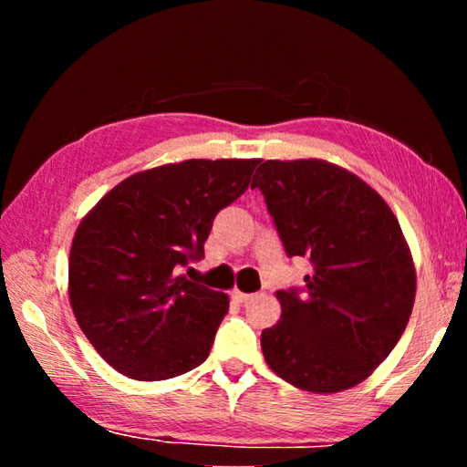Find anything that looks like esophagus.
Returning <instances> with one entry per match:
<instances>
[{"instance_id":"34e87169","label":"esophagus","mask_w":467,"mask_h":467,"mask_svg":"<svg viewBox=\"0 0 467 467\" xmlns=\"http://www.w3.org/2000/svg\"><path fill=\"white\" fill-rule=\"evenodd\" d=\"M253 298H255V295H244V292H239V290L233 292V300H236L239 305L249 303V300H253Z\"/></svg>"}]
</instances>
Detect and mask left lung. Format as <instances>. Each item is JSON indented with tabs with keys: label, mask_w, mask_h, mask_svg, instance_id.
<instances>
[{
	"label": "left lung",
	"mask_w": 467,
	"mask_h": 467,
	"mask_svg": "<svg viewBox=\"0 0 467 467\" xmlns=\"http://www.w3.org/2000/svg\"><path fill=\"white\" fill-rule=\"evenodd\" d=\"M251 187L286 255L313 265L303 288L275 292L282 317L262 331L265 362L298 389H350L389 357L412 315L416 274L398 218L365 181L323 161H265Z\"/></svg>",
	"instance_id": "left-lung-1"
}]
</instances>
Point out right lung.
<instances>
[{
	"mask_svg": "<svg viewBox=\"0 0 467 467\" xmlns=\"http://www.w3.org/2000/svg\"><path fill=\"white\" fill-rule=\"evenodd\" d=\"M259 161L164 164L121 181L78 226L69 303L102 358L138 381L200 367L228 296L187 280L216 214L247 192Z\"/></svg>",
	"mask_w": 467,
	"mask_h": 467,
	"instance_id": "right-lung-1",
	"label": "right lung"
}]
</instances>
